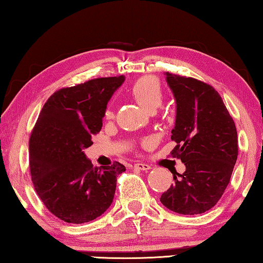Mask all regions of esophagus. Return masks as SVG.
Segmentation results:
<instances>
[{"instance_id":"34e87169","label":"esophagus","mask_w":263,"mask_h":263,"mask_svg":"<svg viewBox=\"0 0 263 263\" xmlns=\"http://www.w3.org/2000/svg\"><path fill=\"white\" fill-rule=\"evenodd\" d=\"M135 168L139 170V171H148V170H151V166H149L148 164H145V162H136Z\"/></svg>"}]
</instances>
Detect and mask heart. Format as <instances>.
Here are the masks:
<instances>
[{"instance_id":"obj_1","label":"heart","mask_w":263,"mask_h":263,"mask_svg":"<svg viewBox=\"0 0 263 263\" xmlns=\"http://www.w3.org/2000/svg\"><path fill=\"white\" fill-rule=\"evenodd\" d=\"M131 95L138 104L148 112L156 111L161 105L164 93L160 83L154 77H141L131 87ZM106 117L112 116V111L107 107Z\"/></svg>"}]
</instances>
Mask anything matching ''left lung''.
Instances as JSON below:
<instances>
[{"mask_svg":"<svg viewBox=\"0 0 263 263\" xmlns=\"http://www.w3.org/2000/svg\"><path fill=\"white\" fill-rule=\"evenodd\" d=\"M165 76L177 104L172 154L186 170L173 173L174 184L160 202L179 214H201L215 206L232 177L237 159L236 127L211 85L170 72Z\"/></svg>","mask_w":263,"mask_h":263,"instance_id":"8db88e82","label":"left lung"}]
</instances>
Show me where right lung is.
Returning a JSON list of instances; mask_svg holds the SVG:
<instances>
[{"label": "right lung", "mask_w": 263, "mask_h": 263, "mask_svg": "<svg viewBox=\"0 0 263 263\" xmlns=\"http://www.w3.org/2000/svg\"><path fill=\"white\" fill-rule=\"evenodd\" d=\"M125 76L96 78L50 96L29 140L31 180L45 207L69 223L101 216L114 201L125 166L97 167L84 149L102 130L107 103Z\"/></svg>", "instance_id": "obj_1"}]
</instances>
